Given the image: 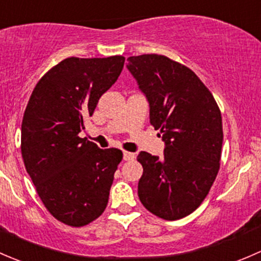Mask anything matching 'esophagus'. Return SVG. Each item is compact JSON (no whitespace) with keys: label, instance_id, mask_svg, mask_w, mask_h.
<instances>
[{"label":"esophagus","instance_id":"obj_1","mask_svg":"<svg viewBox=\"0 0 261 261\" xmlns=\"http://www.w3.org/2000/svg\"><path fill=\"white\" fill-rule=\"evenodd\" d=\"M134 158H136V154H134V153L127 152V150H124V152H123V160L124 161H132V160H134Z\"/></svg>","mask_w":261,"mask_h":261}]
</instances>
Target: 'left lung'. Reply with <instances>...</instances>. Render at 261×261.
Returning a JSON list of instances; mask_svg holds the SVG:
<instances>
[{
  "label": "left lung",
  "mask_w": 261,
  "mask_h": 261,
  "mask_svg": "<svg viewBox=\"0 0 261 261\" xmlns=\"http://www.w3.org/2000/svg\"><path fill=\"white\" fill-rule=\"evenodd\" d=\"M127 68L149 103V122L165 142L163 157L141 152L138 196L161 219H182L207 196L220 170L224 133L211 91L187 66L157 54L130 56Z\"/></svg>",
  "instance_id": "left-lung-1"
}]
</instances>
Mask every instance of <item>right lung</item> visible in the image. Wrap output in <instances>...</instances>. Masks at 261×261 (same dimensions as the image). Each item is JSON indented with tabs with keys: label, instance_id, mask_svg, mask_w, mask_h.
Wrapping results in <instances>:
<instances>
[{
	"label": "right lung",
	"instance_id": "obj_1",
	"mask_svg": "<svg viewBox=\"0 0 261 261\" xmlns=\"http://www.w3.org/2000/svg\"><path fill=\"white\" fill-rule=\"evenodd\" d=\"M125 59L68 58L35 87L21 125V153L47 211L69 226H85L108 205L120 149L80 138L84 119L117 82Z\"/></svg>",
	"mask_w": 261,
	"mask_h": 261
}]
</instances>
